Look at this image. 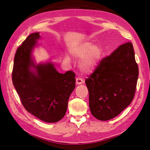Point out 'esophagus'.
Masks as SVG:
<instances>
[{"label":"esophagus","instance_id":"1","mask_svg":"<svg viewBox=\"0 0 150 150\" xmlns=\"http://www.w3.org/2000/svg\"><path fill=\"white\" fill-rule=\"evenodd\" d=\"M82 83H83V79H82L81 78H76V84H81Z\"/></svg>","mask_w":150,"mask_h":150}]
</instances>
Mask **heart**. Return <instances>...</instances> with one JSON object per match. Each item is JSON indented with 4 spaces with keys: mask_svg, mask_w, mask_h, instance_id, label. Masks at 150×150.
Returning <instances> with one entry per match:
<instances>
[{
    "mask_svg": "<svg viewBox=\"0 0 150 150\" xmlns=\"http://www.w3.org/2000/svg\"><path fill=\"white\" fill-rule=\"evenodd\" d=\"M69 52L73 56L81 57L79 66L81 70L86 73H89L96 69L103 55L102 47L98 44H93L89 41L73 45L70 47ZM64 60L67 62H71V57L66 55Z\"/></svg>",
    "mask_w": 150,
    "mask_h": 150,
    "instance_id": "1",
    "label": "heart"
}]
</instances>
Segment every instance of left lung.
<instances>
[{"instance_id":"8db88e82","label":"left lung","mask_w":150,"mask_h":150,"mask_svg":"<svg viewBox=\"0 0 150 150\" xmlns=\"http://www.w3.org/2000/svg\"><path fill=\"white\" fill-rule=\"evenodd\" d=\"M138 74L133 44L129 42L103 59L85 80L93 116L107 121L120 114L133 101Z\"/></svg>"}]
</instances>
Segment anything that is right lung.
<instances>
[{
  "label": "right lung",
  "mask_w": 150,
  "mask_h": 150,
  "mask_svg": "<svg viewBox=\"0 0 150 150\" xmlns=\"http://www.w3.org/2000/svg\"><path fill=\"white\" fill-rule=\"evenodd\" d=\"M39 38V33L31 34L18 47L12 82L27 111L40 120L56 122L66 114L76 74L72 71L59 73L51 62L36 64L32 51Z\"/></svg>",
  "instance_id": "right-lung-1"
}]
</instances>
